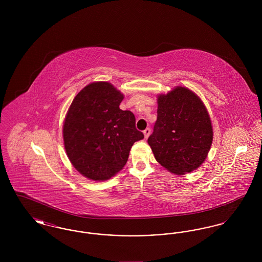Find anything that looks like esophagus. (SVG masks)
I'll return each mask as SVG.
<instances>
[{"instance_id": "34e87169", "label": "esophagus", "mask_w": 262, "mask_h": 262, "mask_svg": "<svg viewBox=\"0 0 262 262\" xmlns=\"http://www.w3.org/2000/svg\"><path fill=\"white\" fill-rule=\"evenodd\" d=\"M150 132H151V130H150L149 127H147V128H145V129L143 130V135H144V137H145V138H148L150 135Z\"/></svg>"}]
</instances>
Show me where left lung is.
I'll return each mask as SVG.
<instances>
[{
	"label": "left lung",
	"mask_w": 262,
	"mask_h": 262,
	"mask_svg": "<svg viewBox=\"0 0 262 262\" xmlns=\"http://www.w3.org/2000/svg\"><path fill=\"white\" fill-rule=\"evenodd\" d=\"M157 121L148 144L157 162L176 174L190 173L207 157L213 139L211 120L200 97L177 86L158 96Z\"/></svg>",
	"instance_id": "obj_1"
}]
</instances>
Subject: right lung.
Here are the masks:
<instances>
[{
    "label": "right lung",
    "mask_w": 262,
    "mask_h": 262,
    "mask_svg": "<svg viewBox=\"0 0 262 262\" xmlns=\"http://www.w3.org/2000/svg\"><path fill=\"white\" fill-rule=\"evenodd\" d=\"M124 95L106 81L80 90L67 113L62 137L75 169L88 179L106 181L121 171L129 150L144 136L130 111L120 109Z\"/></svg>",
    "instance_id": "add662e5"
}]
</instances>
